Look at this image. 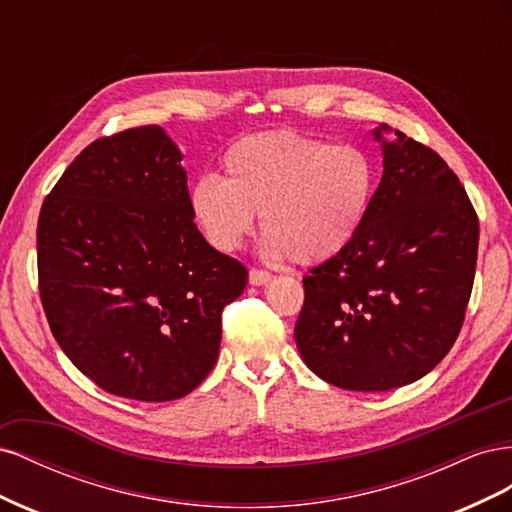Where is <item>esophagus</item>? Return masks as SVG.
<instances>
[{
    "mask_svg": "<svg viewBox=\"0 0 512 512\" xmlns=\"http://www.w3.org/2000/svg\"><path fill=\"white\" fill-rule=\"evenodd\" d=\"M269 280H271V273L269 271H262V269H256V267L250 269V284L262 286V284H267Z\"/></svg>",
    "mask_w": 512,
    "mask_h": 512,
    "instance_id": "34e87169",
    "label": "esophagus"
}]
</instances>
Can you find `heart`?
<instances>
[{
  "instance_id": "1",
  "label": "heart",
  "mask_w": 512,
  "mask_h": 512,
  "mask_svg": "<svg viewBox=\"0 0 512 512\" xmlns=\"http://www.w3.org/2000/svg\"><path fill=\"white\" fill-rule=\"evenodd\" d=\"M224 177L190 188V211L205 239L235 252L260 213L269 256L320 265L344 254L374 207L378 168L356 145H331L294 130L245 136L222 156Z\"/></svg>"
}]
</instances>
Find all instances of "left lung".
<instances>
[{
	"mask_svg": "<svg viewBox=\"0 0 512 512\" xmlns=\"http://www.w3.org/2000/svg\"><path fill=\"white\" fill-rule=\"evenodd\" d=\"M382 151L365 228L303 277L294 324L305 365L346 391H391L436 367L461 331L476 271L478 215L457 175L399 130Z\"/></svg>",
	"mask_w": 512,
	"mask_h": 512,
	"instance_id": "8db88e82",
	"label": "left lung"
}]
</instances>
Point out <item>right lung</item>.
Wrapping results in <instances>:
<instances>
[{"mask_svg": "<svg viewBox=\"0 0 512 512\" xmlns=\"http://www.w3.org/2000/svg\"><path fill=\"white\" fill-rule=\"evenodd\" d=\"M181 153L158 126L87 145L44 198L38 288L53 337L100 389L192 393L220 354L247 269L194 224Z\"/></svg>", "mask_w": 512, "mask_h": 512, "instance_id": "add662e5", "label": "right lung"}]
</instances>
